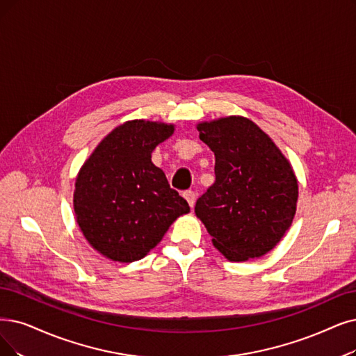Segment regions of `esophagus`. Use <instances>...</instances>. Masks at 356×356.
<instances>
[{
    "label": "esophagus",
    "instance_id": "esophagus-1",
    "mask_svg": "<svg viewBox=\"0 0 356 356\" xmlns=\"http://www.w3.org/2000/svg\"><path fill=\"white\" fill-rule=\"evenodd\" d=\"M184 197L187 198L190 207H194V204H195V193L193 190H187L186 193H184Z\"/></svg>",
    "mask_w": 356,
    "mask_h": 356
}]
</instances>
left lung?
Wrapping results in <instances>:
<instances>
[{
	"mask_svg": "<svg viewBox=\"0 0 356 356\" xmlns=\"http://www.w3.org/2000/svg\"><path fill=\"white\" fill-rule=\"evenodd\" d=\"M215 153V182L195 203L215 245L227 260L245 261L272 250L293 220L298 182L285 156L243 117L198 124Z\"/></svg>",
	"mask_w": 356,
	"mask_h": 356,
	"instance_id": "left-lung-1",
	"label": "left lung"
}]
</instances>
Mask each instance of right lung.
Returning a JSON list of instances; mask_svg holds the SVG:
<instances>
[{"label": "right lung", "instance_id": "obj_1", "mask_svg": "<svg viewBox=\"0 0 356 356\" xmlns=\"http://www.w3.org/2000/svg\"><path fill=\"white\" fill-rule=\"evenodd\" d=\"M172 133L174 125L129 121L111 131L83 165L74 211L83 235L105 257L121 263L143 259L170 223L190 211L152 162L154 147Z\"/></svg>", "mask_w": 356, "mask_h": 356}]
</instances>
